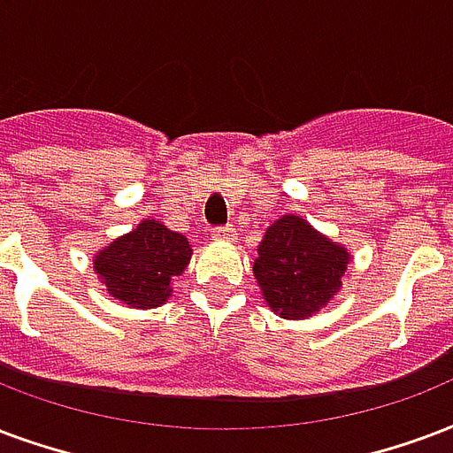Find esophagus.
Listing matches in <instances>:
<instances>
[{
    "instance_id": "obj_1",
    "label": "esophagus",
    "mask_w": 453,
    "mask_h": 453,
    "mask_svg": "<svg viewBox=\"0 0 453 453\" xmlns=\"http://www.w3.org/2000/svg\"><path fill=\"white\" fill-rule=\"evenodd\" d=\"M211 234H213V240L230 242V240H234V237H237V230H234L233 226H216L211 230Z\"/></svg>"
}]
</instances>
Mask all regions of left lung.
Listing matches in <instances>:
<instances>
[{"mask_svg":"<svg viewBox=\"0 0 453 453\" xmlns=\"http://www.w3.org/2000/svg\"><path fill=\"white\" fill-rule=\"evenodd\" d=\"M349 254L319 234L299 216L275 220L258 244L254 275L273 311L282 319H306L340 289Z\"/></svg>","mask_w":453,"mask_h":453,"instance_id":"left-lung-1","label":"left lung"}]
</instances>
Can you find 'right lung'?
Segmentation results:
<instances>
[{
    "instance_id": "right-lung-1",
    "label": "right lung",
    "mask_w": 453,
    "mask_h": 453,
    "mask_svg": "<svg viewBox=\"0 0 453 453\" xmlns=\"http://www.w3.org/2000/svg\"><path fill=\"white\" fill-rule=\"evenodd\" d=\"M192 250L185 234L158 220H142L95 258V271L109 295L127 306L151 309L171 295V278L180 275Z\"/></svg>"
}]
</instances>
